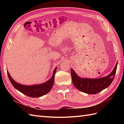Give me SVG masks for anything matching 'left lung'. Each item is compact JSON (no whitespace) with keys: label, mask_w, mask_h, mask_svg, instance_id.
<instances>
[{"label":"left lung","mask_w":124,"mask_h":124,"mask_svg":"<svg viewBox=\"0 0 124 124\" xmlns=\"http://www.w3.org/2000/svg\"><path fill=\"white\" fill-rule=\"evenodd\" d=\"M117 62L112 72L108 76L100 78H81L71 69L73 84L78 89L88 94H96L110 86L113 81L117 69Z\"/></svg>","instance_id":"left-lung-1"}]
</instances>
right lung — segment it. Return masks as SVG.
<instances>
[{"mask_svg": "<svg viewBox=\"0 0 124 124\" xmlns=\"http://www.w3.org/2000/svg\"><path fill=\"white\" fill-rule=\"evenodd\" d=\"M56 71V68H55L53 71V74L52 77L46 83L39 85H34L31 86H26L18 84L16 81H14L13 78H11L8 71H7V73H8L10 82L15 88H16L18 91L24 93L26 96L36 98V97H39L46 95V93H48L51 91L54 84Z\"/></svg>", "mask_w": 124, "mask_h": 124, "instance_id": "right-lung-1", "label": "right lung"}]
</instances>
